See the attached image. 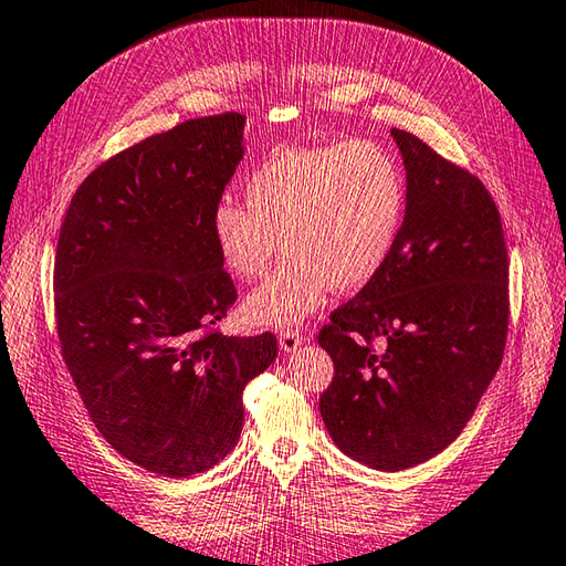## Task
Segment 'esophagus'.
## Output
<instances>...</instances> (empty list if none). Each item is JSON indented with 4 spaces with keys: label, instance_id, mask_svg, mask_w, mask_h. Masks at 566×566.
<instances>
[{
    "label": "esophagus",
    "instance_id": "34e87169",
    "mask_svg": "<svg viewBox=\"0 0 566 566\" xmlns=\"http://www.w3.org/2000/svg\"><path fill=\"white\" fill-rule=\"evenodd\" d=\"M304 340H306V336L298 328H284L282 334H280V346L286 353H294L298 346H302Z\"/></svg>",
    "mask_w": 566,
    "mask_h": 566
}]
</instances>
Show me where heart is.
<instances>
[{
    "mask_svg": "<svg viewBox=\"0 0 566 566\" xmlns=\"http://www.w3.org/2000/svg\"><path fill=\"white\" fill-rule=\"evenodd\" d=\"M245 206L220 198L210 238L226 268L258 280L280 252L290 258L245 302L254 324L304 321L338 290L382 272L402 235L407 184L390 149L370 139L284 147L248 174Z\"/></svg>",
    "mask_w": 566,
    "mask_h": 566,
    "instance_id": "b5f03b06",
    "label": "heart"
}]
</instances>
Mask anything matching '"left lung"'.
<instances>
[{
  "label": "left lung",
  "mask_w": 566,
  "mask_h": 566,
  "mask_svg": "<svg viewBox=\"0 0 566 566\" xmlns=\"http://www.w3.org/2000/svg\"><path fill=\"white\" fill-rule=\"evenodd\" d=\"M392 137L407 171L402 235L318 331L334 360L321 417L343 453L378 471L412 469L461 434L501 368L511 318L489 188L409 132Z\"/></svg>",
  "instance_id": "obj_1"
}]
</instances>
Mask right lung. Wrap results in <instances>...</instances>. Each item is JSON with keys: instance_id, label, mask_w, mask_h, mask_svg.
Instances as JSON below:
<instances>
[{"instance_id": "1", "label": "right lung", "mask_w": 566, "mask_h": 566, "mask_svg": "<svg viewBox=\"0 0 566 566\" xmlns=\"http://www.w3.org/2000/svg\"><path fill=\"white\" fill-rule=\"evenodd\" d=\"M245 115L188 119L99 164L63 218L55 328L77 395L122 457L188 479L238 444L242 390L274 334L223 336L238 292L210 213L242 159Z\"/></svg>"}]
</instances>
